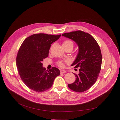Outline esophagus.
Returning <instances> with one entry per match:
<instances>
[{"mask_svg": "<svg viewBox=\"0 0 120 120\" xmlns=\"http://www.w3.org/2000/svg\"><path fill=\"white\" fill-rule=\"evenodd\" d=\"M66 71L65 70H60V73H66Z\"/></svg>", "mask_w": 120, "mask_h": 120, "instance_id": "1", "label": "esophagus"}]
</instances>
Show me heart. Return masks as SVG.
I'll use <instances>...</instances> for the list:
<instances>
[{"instance_id":"obj_1","label":"heart","mask_w":120,"mask_h":120,"mask_svg":"<svg viewBox=\"0 0 120 120\" xmlns=\"http://www.w3.org/2000/svg\"><path fill=\"white\" fill-rule=\"evenodd\" d=\"M63 46H70L72 48H73V43L71 41L66 40L63 42ZM58 65L60 67H62L63 66V62L61 61H59L58 63Z\"/></svg>"}]
</instances>
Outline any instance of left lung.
<instances>
[{"label":"left lung","instance_id":"left-lung-1","mask_svg":"<svg viewBox=\"0 0 120 120\" xmlns=\"http://www.w3.org/2000/svg\"><path fill=\"white\" fill-rule=\"evenodd\" d=\"M62 35L74 41L79 48L76 58L71 66L75 68L80 67L79 73L74 74L76 79L68 86L75 92L85 91L95 83L101 69L102 56L100 47L90 34L82 30Z\"/></svg>","mask_w":120,"mask_h":120}]
</instances>
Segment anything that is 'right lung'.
Instances as JSON below:
<instances>
[{"label":"right lung","mask_w":120,"mask_h":120,"mask_svg":"<svg viewBox=\"0 0 120 120\" xmlns=\"http://www.w3.org/2000/svg\"><path fill=\"white\" fill-rule=\"evenodd\" d=\"M61 35L34 34L21 44L16 57V66L21 80L30 90L37 92L47 90L60 75V71L55 67L47 71L43 67L42 61L48 56L51 44Z\"/></svg>","instance_id":"right-lung-1"}]
</instances>
